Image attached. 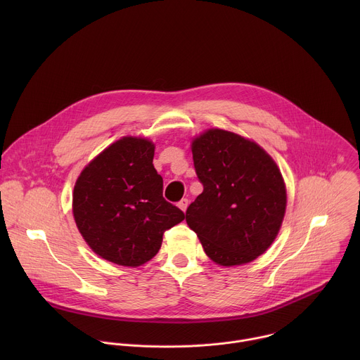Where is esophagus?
<instances>
[{
    "label": "esophagus",
    "mask_w": 360,
    "mask_h": 360,
    "mask_svg": "<svg viewBox=\"0 0 360 360\" xmlns=\"http://www.w3.org/2000/svg\"><path fill=\"white\" fill-rule=\"evenodd\" d=\"M188 203H189V200H188L186 198L181 199V200L178 202V207H179V210H182V211L185 212V211H186V208H188Z\"/></svg>",
    "instance_id": "obj_1"
}]
</instances>
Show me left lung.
Segmentation results:
<instances>
[{"instance_id":"8db88e82","label":"left lung","mask_w":360,"mask_h":360,"mask_svg":"<svg viewBox=\"0 0 360 360\" xmlns=\"http://www.w3.org/2000/svg\"><path fill=\"white\" fill-rule=\"evenodd\" d=\"M192 155L203 191L186 210L188 226L214 262H252L272 245L285 217L278 165L258 143L217 128L192 141Z\"/></svg>"}]
</instances>
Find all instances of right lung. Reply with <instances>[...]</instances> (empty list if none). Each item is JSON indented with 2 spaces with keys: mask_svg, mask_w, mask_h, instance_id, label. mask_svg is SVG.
I'll use <instances>...</instances> for the list:
<instances>
[{
  "mask_svg": "<svg viewBox=\"0 0 360 360\" xmlns=\"http://www.w3.org/2000/svg\"><path fill=\"white\" fill-rule=\"evenodd\" d=\"M153 150L148 139L124 136L92 160L74 186L78 231L98 256L121 266L152 259L164 232L185 219L162 196Z\"/></svg>",
  "mask_w": 360,
  "mask_h": 360,
  "instance_id": "1",
  "label": "right lung"
}]
</instances>
